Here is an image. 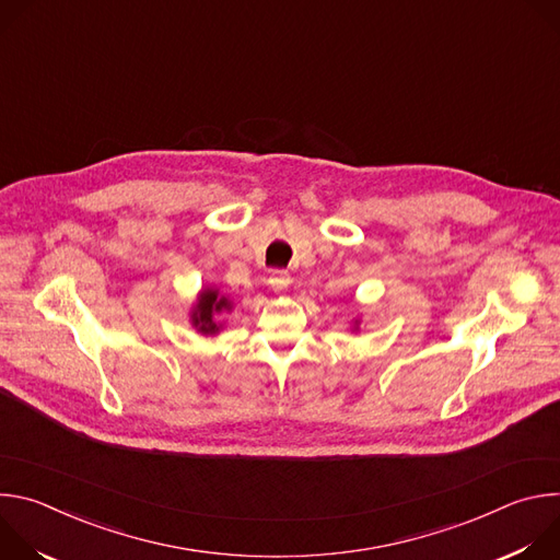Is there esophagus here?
Here are the masks:
<instances>
[{
	"instance_id": "esophagus-1",
	"label": "esophagus",
	"mask_w": 560,
	"mask_h": 560,
	"mask_svg": "<svg viewBox=\"0 0 560 560\" xmlns=\"http://www.w3.org/2000/svg\"><path fill=\"white\" fill-rule=\"evenodd\" d=\"M268 285L275 290V292H283L288 285H290V277L285 270H275L268 279Z\"/></svg>"
}]
</instances>
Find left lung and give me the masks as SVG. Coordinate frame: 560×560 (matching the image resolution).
<instances>
[{"label": "left lung", "mask_w": 560, "mask_h": 560, "mask_svg": "<svg viewBox=\"0 0 560 560\" xmlns=\"http://www.w3.org/2000/svg\"><path fill=\"white\" fill-rule=\"evenodd\" d=\"M357 326H359V322H354V328H357Z\"/></svg>", "instance_id": "8db88e82"}]
</instances>
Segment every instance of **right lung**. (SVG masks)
<instances>
[{"instance_id":"add662e5","label":"right lung","mask_w":560,"mask_h":560,"mask_svg":"<svg viewBox=\"0 0 560 560\" xmlns=\"http://www.w3.org/2000/svg\"><path fill=\"white\" fill-rule=\"evenodd\" d=\"M228 310H232V303L225 296H221L219 290L206 288V290H201V294L190 312V322L201 335H217L221 326L214 322V314H221Z\"/></svg>"}]
</instances>
